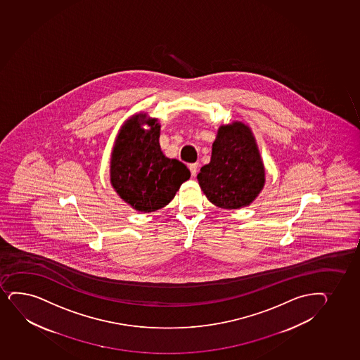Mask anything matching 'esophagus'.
Listing matches in <instances>:
<instances>
[{"mask_svg":"<svg viewBox=\"0 0 360 360\" xmlns=\"http://www.w3.org/2000/svg\"><path fill=\"white\" fill-rule=\"evenodd\" d=\"M198 163H191L190 165H188V168H190L191 174L193 175V176H195V174H197V172H198Z\"/></svg>","mask_w":360,"mask_h":360,"instance_id":"esophagus-1","label":"esophagus"}]
</instances>
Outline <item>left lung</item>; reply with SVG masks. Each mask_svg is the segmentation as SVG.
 Listing matches in <instances>:
<instances>
[{
    "label": "left lung",
    "instance_id": "8db88e82",
    "mask_svg": "<svg viewBox=\"0 0 360 360\" xmlns=\"http://www.w3.org/2000/svg\"><path fill=\"white\" fill-rule=\"evenodd\" d=\"M264 167L251 129L241 122L221 126L209 165L197 175L202 192L224 209L250 205L264 186Z\"/></svg>",
    "mask_w": 360,
    "mask_h": 360
}]
</instances>
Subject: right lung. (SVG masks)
<instances>
[{"instance_id":"1","label":"right lung","mask_w":360,"mask_h":360,"mask_svg":"<svg viewBox=\"0 0 360 360\" xmlns=\"http://www.w3.org/2000/svg\"><path fill=\"white\" fill-rule=\"evenodd\" d=\"M149 124L145 131L141 126ZM160 124L146 115L133 116L121 129L110 162L112 185L136 210L151 212L167 205L191 176L186 165L169 160L158 143Z\"/></svg>"}]
</instances>
